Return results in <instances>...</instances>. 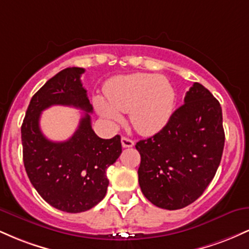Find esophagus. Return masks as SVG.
<instances>
[{
    "label": "esophagus",
    "instance_id": "1",
    "mask_svg": "<svg viewBox=\"0 0 249 249\" xmlns=\"http://www.w3.org/2000/svg\"><path fill=\"white\" fill-rule=\"evenodd\" d=\"M134 145V142L132 139L127 138V137H123L122 138V146L123 147H132Z\"/></svg>",
    "mask_w": 249,
    "mask_h": 249
}]
</instances>
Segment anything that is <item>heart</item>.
I'll return each instance as SVG.
<instances>
[{
	"mask_svg": "<svg viewBox=\"0 0 249 249\" xmlns=\"http://www.w3.org/2000/svg\"><path fill=\"white\" fill-rule=\"evenodd\" d=\"M107 101L97 98L96 108L112 124L122 122L121 112H128L134 130L150 136L165 127L173 115L176 90L167 78L150 73H133L115 79L105 89Z\"/></svg>",
	"mask_w": 249,
	"mask_h": 249,
	"instance_id": "obj_1",
	"label": "heart"
}]
</instances>
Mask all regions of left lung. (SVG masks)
<instances>
[{"instance_id":"8db88e82","label":"left lung","mask_w":249,"mask_h":249,"mask_svg":"<svg viewBox=\"0 0 249 249\" xmlns=\"http://www.w3.org/2000/svg\"><path fill=\"white\" fill-rule=\"evenodd\" d=\"M158 133L136 144L138 180L148 201L165 210L186 207L204 193L221 161L225 145L222 110L200 83L186 92Z\"/></svg>"}]
</instances>
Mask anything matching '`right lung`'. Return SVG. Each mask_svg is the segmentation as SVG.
<instances>
[{
	"mask_svg": "<svg viewBox=\"0 0 249 249\" xmlns=\"http://www.w3.org/2000/svg\"><path fill=\"white\" fill-rule=\"evenodd\" d=\"M83 68H67L33 96L21 127L23 162L30 182L48 204L68 213L96 206L107 194V170L122 153L121 136L102 139L91 127L92 105L81 82ZM53 105L86 111L65 142H51L39 127L43 109Z\"/></svg>",
	"mask_w": 249,
	"mask_h": 249,
	"instance_id": "add662e5",
	"label": "right lung"
}]
</instances>
